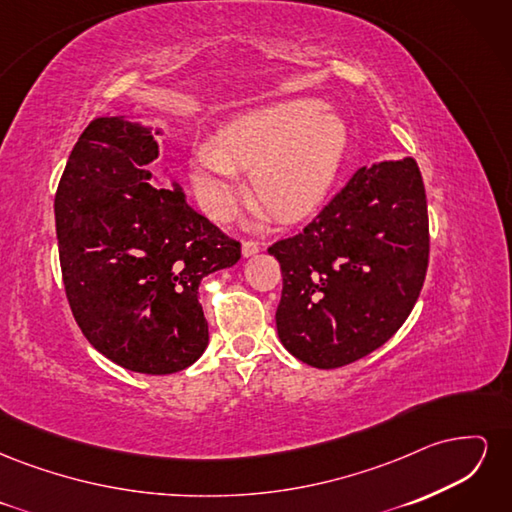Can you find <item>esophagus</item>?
Returning <instances> with one entry per match:
<instances>
[{
  "instance_id": "esophagus-1",
  "label": "esophagus",
  "mask_w": 512,
  "mask_h": 512,
  "mask_svg": "<svg viewBox=\"0 0 512 512\" xmlns=\"http://www.w3.org/2000/svg\"><path fill=\"white\" fill-rule=\"evenodd\" d=\"M258 250H260V245L256 241H243V245H241V252L245 258L258 254Z\"/></svg>"
}]
</instances>
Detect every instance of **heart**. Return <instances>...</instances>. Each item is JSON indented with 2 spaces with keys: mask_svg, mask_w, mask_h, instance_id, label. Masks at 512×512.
<instances>
[{
  "mask_svg": "<svg viewBox=\"0 0 512 512\" xmlns=\"http://www.w3.org/2000/svg\"><path fill=\"white\" fill-rule=\"evenodd\" d=\"M348 149V123L318 100H288L245 113L215 143L190 153V179L203 207L224 218L241 194L239 170H252V194L275 218L299 220L333 185Z\"/></svg>",
  "mask_w": 512,
  "mask_h": 512,
  "instance_id": "b5f03b06",
  "label": "heart"
}]
</instances>
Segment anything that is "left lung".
<instances>
[{"label": "left lung", "mask_w": 512, "mask_h": 512, "mask_svg": "<svg viewBox=\"0 0 512 512\" xmlns=\"http://www.w3.org/2000/svg\"><path fill=\"white\" fill-rule=\"evenodd\" d=\"M269 254L282 267L275 324L299 361L335 369L397 333L429 260L427 196L412 158L361 166L299 235Z\"/></svg>", "instance_id": "1"}]
</instances>
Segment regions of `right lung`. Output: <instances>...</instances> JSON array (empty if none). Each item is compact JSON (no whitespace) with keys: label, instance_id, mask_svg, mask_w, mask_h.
Masks as SVG:
<instances>
[{"label":"right lung","instance_id":"obj_1","mask_svg":"<svg viewBox=\"0 0 512 512\" xmlns=\"http://www.w3.org/2000/svg\"><path fill=\"white\" fill-rule=\"evenodd\" d=\"M162 128L98 117L74 145L55 194L66 297L89 344L149 376L200 359L209 324L203 277L237 265L241 245L196 213L177 181L156 188L149 166Z\"/></svg>","mask_w":512,"mask_h":512}]
</instances>
